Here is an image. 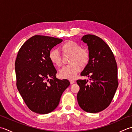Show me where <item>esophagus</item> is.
Returning <instances> with one entry per match:
<instances>
[{
  "label": "esophagus",
  "mask_w": 132,
  "mask_h": 132,
  "mask_svg": "<svg viewBox=\"0 0 132 132\" xmlns=\"http://www.w3.org/2000/svg\"><path fill=\"white\" fill-rule=\"evenodd\" d=\"M70 82L71 84H73L75 83V81L73 79H70Z\"/></svg>",
  "instance_id": "esophagus-1"
}]
</instances>
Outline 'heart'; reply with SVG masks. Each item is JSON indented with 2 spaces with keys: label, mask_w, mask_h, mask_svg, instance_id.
<instances>
[{
  "label": "heart",
  "mask_w": 132,
  "mask_h": 132,
  "mask_svg": "<svg viewBox=\"0 0 132 132\" xmlns=\"http://www.w3.org/2000/svg\"><path fill=\"white\" fill-rule=\"evenodd\" d=\"M61 49L64 55L70 54L69 63L59 71V76L62 78H74L81 71V66H85L88 63L90 53L86 48L81 47L78 43L74 40H68L62 45ZM48 58L54 65L60 67L62 65V56L56 49H52L48 54Z\"/></svg>",
  "instance_id": "obj_1"
}]
</instances>
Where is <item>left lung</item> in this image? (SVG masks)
<instances>
[{
	"label": "left lung",
	"instance_id": "left-lung-1",
	"mask_svg": "<svg viewBox=\"0 0 132 132\" xmlns=\"http://www.w3.org/2000/svg\"><path fill=\"white\" fill-rule=\"evenodd\" d=\"M81 40L88 46L90 59L81 76L89 77L91 82L77 80V100L82 109L95 113L109 106L114 97L118 86L117 65L112 51L101 38L87 34Z\"/></svg>",
	"mask_w": 132,
	"mask_h": 132
}]
</instances>
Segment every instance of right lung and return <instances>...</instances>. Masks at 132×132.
<instances>
[{"mask_svg":"<svg viewBox=\"0 0 132 132\" xmlns=\"http://www.w3.org/2000/svg\"><path fill=\"white\" fill-rule=\"evenodd\" d=\"M62 39L34 35L24 42L15 60L16 86L25 104L38 114H47L59 105L68 79L56 78V70L48 58L50 51Z\"/></svg>","mask_w":132,"mask_h":132,"instance_id":"1","label":"right lung"}]
</instances>
